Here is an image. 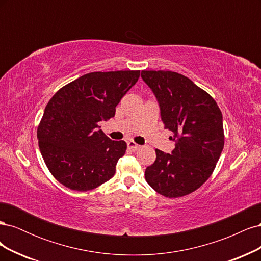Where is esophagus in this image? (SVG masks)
<instances>
[{
	"label": "esophagus",
	"mask_w": 261,
	"mask_h": 261,
	"mask_svg": "<svg viewBox=\"0 0 261 261\" xmlns=\"http://www.w3.org/2000/svg\"><path fill=\"white\" fill-rule=\"evenodd\" d=\"M127 147L132 150V151H137V150H139V148H140V146L137 145L136 143H134V141H128Z\"/></svg>",
	"instance_id": "esophagus-1"
}]
</instances>
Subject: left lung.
Listing matches in <instances>:
<instances>
[{
	"mask_svg": "<svg viewBox=\"0 0 261 261\" xmlns=\"http://www.w3.org/2000/svg\"><path fill=\"white\" fill-rule=\"evenodd\" d=\"M160 106L164 128L175 140L172 153L155 149L145 172L156 193L178 198L198 189L215 170L224 147L222 113L216 100L186 76L171 70H141Z\"/></svg>",
	"mask_w": 261,
	"mask_h": 261,
	"instance_id": "obj_1",
	"label": "left lung"
}]
</instances>
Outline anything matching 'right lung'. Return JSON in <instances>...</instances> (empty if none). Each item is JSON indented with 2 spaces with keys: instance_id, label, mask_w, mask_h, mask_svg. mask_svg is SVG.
Masks as SVG:
<instances>
[{
  "instance_id": "1",
  "label": "right lung",
  "mask_w": 261,
  "mask_h": 261,
  "mask_svg": "<svg viewBox=\"0 0 261 261\" xmlns=\"http://www.w3.org/2000/svg\"><path fill=\"white\" fill-rule=\"evenodd\" d=\"M140 70L93 72L54 93L38 125L40 152L54 178L77 192L97 188L115 174L127 145L110 139L100 122L115 115Z\"/></svg>"
}]
</instances>
